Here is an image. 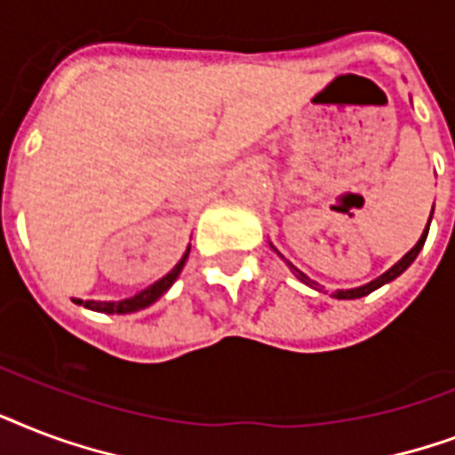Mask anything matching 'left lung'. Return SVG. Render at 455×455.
Returning <instances> with one entry per match:
<instances>
[{
  "label": "left lung",
  "mask_w": 455,
  "mask_h": 455,
  "mask_svg": "<svg viewBox=\"0 0 455 455\" xmlns=\"http://www.w3.org/2000/svg\"><path fill=\"white\" fill-rule=\"evenodd\" d=\"M432 211H435V209H432ZM429 220H432V216H429ZM427 232H429V223H427V228H425V232H422V237L418 239V244H415L413 249H411V251H408L406 256H403V259L399 260V263H394V266L389 267L387 273H382V275H379V277H375L372 283L363 284V287H355V290H337V291H334V297H337V299H361V297H365V294H371V291L379 290L382 284H387V283H392V280H396V277H399L401 273H403V270H406V267L411 266V263H413L415 259H418V253H420L422 244H425V239H427ZM290 267H291V273H294V275H297L299 280H301V283L308 284V287H313V290H318V291H320L318 283H313L311 277H306L304 273H301L299 267L291 266V263H290Z\"/></svg>",
  "instance_id": "8db88e82"
}]
</instances>
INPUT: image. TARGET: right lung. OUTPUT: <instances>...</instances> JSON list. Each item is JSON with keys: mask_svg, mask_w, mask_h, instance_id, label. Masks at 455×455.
Here are the masks:
<instances>
[{"mask_svg": "<svg viewBox=\"0 0 455 455\" xmlns=\"http://www.w3.org/2000/svg\"><path fill=\"white\" fill-rule=\"evenodd\" d=\"M189 256V249L185 251V256L175 263L171 273L165 277H161L158 283H154L151 287L142 290L140 294L130 299H123V301H83V299H76V304H83L84 308H92V311H100V313H135V311H142L147 306H151L156 299H161L165 291L171 290V284L178 280L180 270L185 267V260Z\"/></svg>", "mask_w": 455, "mask_h": 455, "instance_id": "right-lung-1", "label": "right lung"}]
</instances>
